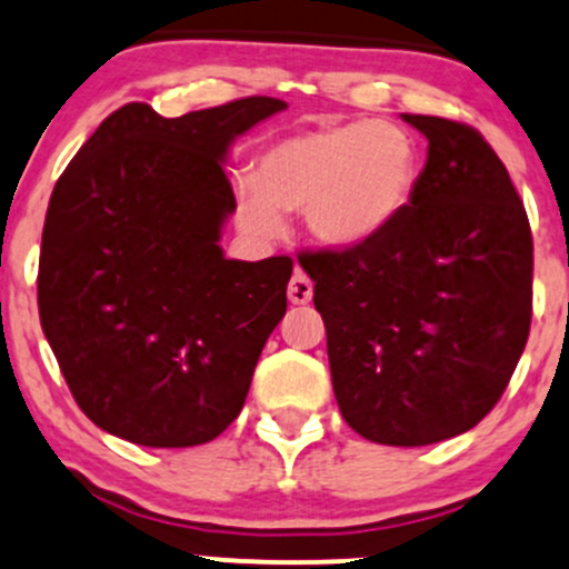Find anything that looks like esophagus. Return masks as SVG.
<instances>
[{
	"mask_svg": "<svg viewBox=\"0 0 569 569\" xmlns=\"http://www.w3.org/2000/svg\"><path fill=\"white\" fill-rule=\"evenodd\" d=\"M289 299L295 305H308L310 299H313V280H310L302 270H295V274H291Z\"/></svg>",
	"mask_w": 569,
	"mask_h": 569,
	"instance_id": "obj_1",
	"label": "esophagus"
}]
</instances>
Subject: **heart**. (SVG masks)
Masks as SVG:
<instances>
[{
  "label": "heart",
  "instance_id": "1",
  "mask_svg": "<svg viewBox=\"0 0 569 569\" xmlns=\"http://www.w3.org/2000/svg\"><path fill=\"white\" fill-rule=\"evenodd\" d=\"M421 148L402 123L342 121L270 142L237 186V218L253 234H278L305 210L316 240L351 248L383 234L413 202Z\"/></svg>",
  "mask_w": 569,
  "mask_h": 569
}]
</instances>
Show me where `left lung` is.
<instances>
[{
  "label": "left lung",
  "instance_id": "1",
  "mask_svg": "<svg viewBox=\"0 0 569 569\" xmlns=\"http://www.w3.org/2000/svg\"><path fill=\"white\" fill-rule=\"evenodd\" d=\"M405 121L429 140L413 202L383 234L305 251L340 413L383 446L457 437L499 402L532 321V229L472 127Z\"/></svg>",
  "mask_w": 569,
  "mask_h": 569
}]
</instances>
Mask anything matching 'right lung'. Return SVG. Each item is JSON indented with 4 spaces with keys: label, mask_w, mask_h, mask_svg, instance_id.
Wrapping results in <instances>:
<instances>
[{
    "label": "right lung",
    "mask_w": 569,
    "mask_h": 569,
    "mask_svg": "<svg viewBox=\"0 0 569 569\" xmlns=\"http://www.w3.org/2000/svg\"><path fill=\"white\" fill-rule=\"evenodd\" d=\"M283 99L161 118L110 112L61 172L42 227L37 305L74 402L148 448L213 440L240 416L295 261L227 259L229 146Z\"/></svg>",
    "instance_id": "add662e5"
}]
</instances>
